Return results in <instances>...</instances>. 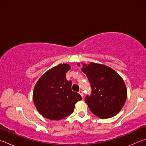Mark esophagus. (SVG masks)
Wrapping results in <instances>:
<instances>
[{"mask_svg": "<svg viewBox=\"0 0 146 146\" xmlns=\"http://www.w3.org/2000/svg\"><path fill=\"white\" fill-rule=\"evenodd\" d=\"M78 93L80 94V95H81V97H83V91L82 90H80L78 91Z\"/></svg>", "mask_w": 146, "mask_h": 146, "instance_id": "34e87169", "label": "esophagus"}]
</instances>
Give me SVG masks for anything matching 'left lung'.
Here are the masks:
<instances>
[{"mask_svg": "<svg viewBox=\"0 0 146 146\" xmlns=\"http://www.w3.org/2000/svg\"><path fill=\"white\" fill-rule=\"evenodd\" d=\"M82 65L81 70L87 76L92 89L91 95L85 98L91 111L103 119L117 115L127 99L126 87L122 77L102 64L91 62Z\"/></svg>", "mask_w": 146, "mask_h": 146, "instance_id": "1", "label": "left lung"}]
</instances>
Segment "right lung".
I'll list each match as a JSON object with an SVG mask.
<instances>
[{
	"label": "right lung",
	"instance_id": "1",
	"mask_svg": "<svg viewBox=\"0 0 146 146\" xmlns=\"http://www.w3.org/2000/svg\"><path fill=\"white\" fill-rule=\"evenodd\" d=\"M68 64H59L39 78L34 88L33 100L40 114L49 120H59L73 112L82 97L71 90L72 82L66 78Z\"/></svg>",
	"mask_w": 146,
	"mask_h": 146
}]
</instances>
